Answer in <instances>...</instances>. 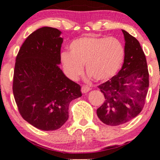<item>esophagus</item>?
Wrapping results in <instances>:
<instances>
[{"label":"esophagus","instance_id":"obj_1","mask_svg":"<svg viewBox=\"0 0 160 160\" xmlns=\"http://www.w3.org/2000/svg\"><path fill=\"white\" fill-rule=\"evenodd\" d=\"M90 89H91L90 87H89V86H86V85H83L81 88V91H82V93L88 92L90 90Z\"/></svg>","mask_w":160,"mask_h":160}]
</instances>
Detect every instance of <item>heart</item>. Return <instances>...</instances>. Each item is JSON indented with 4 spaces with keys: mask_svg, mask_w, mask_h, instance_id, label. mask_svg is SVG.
I'll list each match as a JSON object with an SVG mask.
<instances>
[{
    "mask_svg": "<svg viewBox=\"0 0 160 160\" xmlns=\"http://www.w3.org/2000/svg\"><path fill=\"white\" fill-rule=\"evenodd\" d=\"M70 52L61 54L66 75L78 80L86 71L95 81H106L118 72L123 63L125 47L118 38L86 36L73 40Z\"/></svg>",
    "mask_w": 160,
    "mask_h": 160,
    "instance_id": "obj_1",
    "label": "heart"
}]
</instances>
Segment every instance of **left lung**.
<instances>
[{
  "mask_svg": "<svg viewBox=\"0 0 160 160\" xmlns=\"http://www.w3.org/2000/svg\"><path fill=\"white\" fill-rule=\"evenodd\" d=\"M125 39L123 65L118 74L99 85L104 102L97 115L108 126H118L132 120L142 111L149 87L146 57L138 40L122 30Z\"/></svg>",
  "mask_w": 160,
  "mask_h": 160,
  "instance_id": "left-lung-1",
  "label": "left lung"
}]
</instances>
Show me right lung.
I'll list each match as a JSON object with an SVG mask.
<instances>
[{
  "label": "right lung",
  "mask_w": 160,
  "mask_h": 160,
  "mask_svg": "<svg viewBox=\"0 0 160 160\" xmlns=\"http://www.w3.org/2000/svg\"><path fill=\"white\" fill-rule=\"evenodd\" d=\"M62 32L43 27L30 34L16 58L12 92L20 114L44 131L61 128L70 102L82 95L80 86L60 69Z\"/></svg>",
  "instance_id": "add662e5"
}]
</instances>
